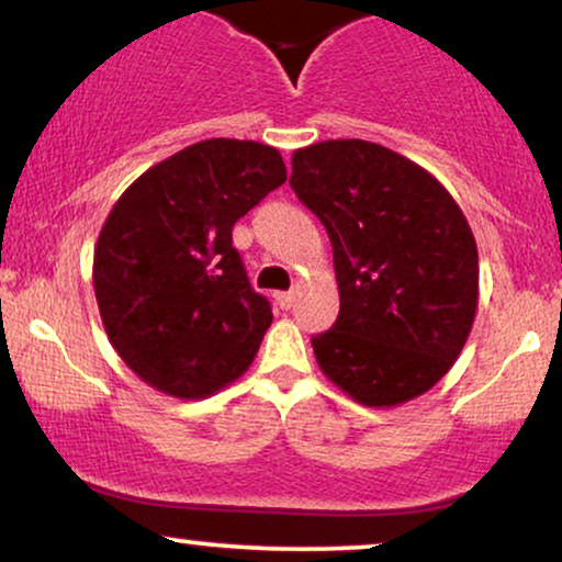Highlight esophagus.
Instances as JSON below:
<instances>
[{
  "mask_svg": "<svg viewBox=\"0 0 562 562\" xmlns=\"http://www.w3.org/2000/svg\"><path fill=\"white\" fill-rule=\"evenodd\" d=\"M276 304H279L281 310H289L294 304V292H276Z\"/></svg>",
  "mask_w": 562,
  "mask_h": 562,
  "instance_id": "esophagus-1",
  "label": "esophagus"
}]
</instances>
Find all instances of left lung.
<instances>
[{
  "mask_svg": "<svg viewBox=\"0 0 562 562\" xmlns=\"http://www.w3.org/2000/svg\"><path fill=\"white\" fill-rule=\"evenodd\" d=\"M289 184L334 247L341 310L313 338L321 370L364 406L422 396L476 313L480 258L461 207L422 166L367 140L294 150Z\"/></svg>",
  "mask_w": 562,
  "mask_h": 562,
  "instance_id": "1",
  "label": "left lung"
}]
</instances>
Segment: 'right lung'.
Segmentation results:
<instances>
[{
    "label": "right lung",
    "instance_id": "right-lung-1",
    "mask_svg": "<svg viewBox=\"0 0 562 562\" xmlns=\"http://www.w3.org/2000/svg\"><path fill=\"white\" fill-rule=\"evenodd\" d=\"M286 182L276 148L213 137L150 166L116 200L93 252L103 328L124 364L177 398H205L252 364L273 323L232 228Z\"/></svg>",
    "mask_w": 562,
    "mask_h": 562
}]
</instances>
